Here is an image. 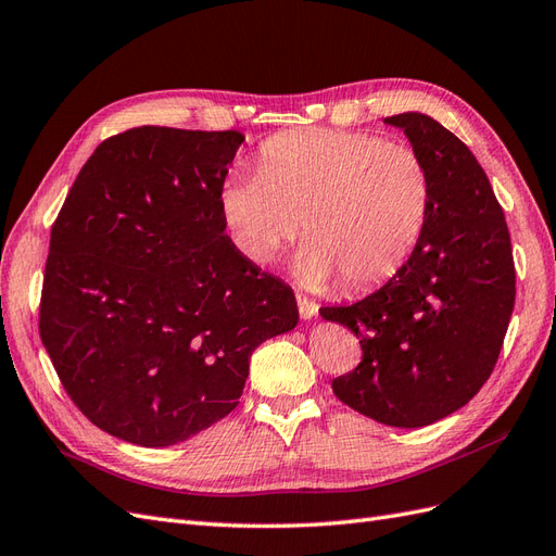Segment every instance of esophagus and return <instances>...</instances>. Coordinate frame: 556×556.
Listing matches in <instances>:
<instances>
[{
    "label": "esophagus",
    "mask_w": 556,
    "mask_h": 556,
    "mask_svg": "<svg viewBox=\"0 0 556 556\" xmlns=\"http://www.w3.org/2000/svg\"><path fill=\"white\" fill-rule=\"evenodd\" d=\"M296 304H299V315L304 317V319H313L315 315H317V304L313 299H308V296H301V294H296Z\"/></svg>",
    "instance_id": "34e87169"
}]
</instances>
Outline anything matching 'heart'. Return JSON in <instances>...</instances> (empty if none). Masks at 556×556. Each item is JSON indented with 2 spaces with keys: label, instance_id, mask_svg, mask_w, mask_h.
Segmentation results:
<instances>
[{
  "label": "heart",
  "instance_id": "1",
  "mask_svg": "<svg viewBox=\"0 0 556 556\" xmlns=\"http://www.w3.org/2000/svg\"><path fill=\"white\" fill-rule=\"evenodd\" d=\"M429 166L408 143L343 129L282 131L257 150V174L229 178L220 213L237 250L271 264L296 239V276L313 290L333 278L348 292L396 276L431 217Z\"/></svg>",
  "mask_w": 556,
  "mask_h": 556
}]
</instances>
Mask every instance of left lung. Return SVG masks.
<instances>
[{
  "label": "left lung",
  "instance_id": "left-lung-1",
  "mask_svg": "<svg viewBox=\"0 0 556 556\" xmlns=\"http://www.w3.org/2000/svg\"><path fill=\"white\" fill-rule=\"evenodd\" d=\"M429 166L431 217L390 282L319 315L359 336L362 362L331 380L345 406L380 425L427 427L459 410L492 376L515 306L503 208L473 153L425 113L384 117Z\"/></svg>",
  "mask_w": 556,
  "mask_h": 556
}]
</instances>
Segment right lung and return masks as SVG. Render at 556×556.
I'll return each instance as SVG.
<instances>
[{
	"label": "right lung",
	"instance_id": "obj_1",
	"mask_svg": "<svg viewBox=\"0 0 556 556\" xmlns=\"http://www.w3.org/2000/svg\"><path fill=\"white\" fill-rule=\"evenodd\" d=\"M243 134L143 125L83 164L50 229L39 333L94 427L166 447L239 406L252 350L296 327L290 285L225 233Z\"/></svg>",
	"mask_w": 556,
	"mask_h": 556
}]
</instances>
